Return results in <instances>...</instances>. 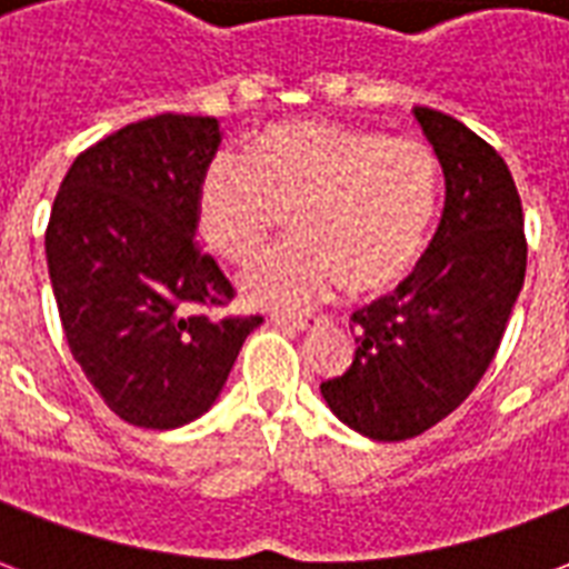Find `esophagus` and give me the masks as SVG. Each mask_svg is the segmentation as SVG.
Instances as JSON below:
<instances>
[{"instance_id": "obj_1", "label": "esophagus", "mask_w": 569, "mask_h": 569, "mask_svg": "<svg viewBox=\"0 0 569 569\" xmlns=\"http://www.w3.org/2000/svg\"><path fill=\"white\" fill-rule=\"evenodd\" d=\"M319 322L316 316H274V325H283L289 331H307Z\"/></svg>"}]
</instances>
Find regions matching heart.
<instances>
[{"label":"heart","mask_w":569,"mask_h":569,"mask_svg":"<svg viewBox=\"0 0 569 569\" xmlns=\"http://www.w3.org/2000/svg\"><path fill=\"white\" fill-rule=\"evenodd\" d=\"M439 208V160L418 140L370 128L289 121L262 130L244 160L217 158L202 176L199 232L217 256L250 262L292 214L298 241L241 274L259 310H303L342 283L379 295L415 271Z\"/></svg>","instance_id":"obj_1"}]
</instances>
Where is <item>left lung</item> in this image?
I'll use <instances>...</instances> for the list:
<instances>
[{"label":"left lung","instance_id":"obj_1","mask_svg":"<svg viewBox=\"0 0 569 569\" xmlns=\"http://www.w3.org/2000/svg\"><path fill=\"white\" fill-rule=\"evenodd\" d=\"M445 172V211L415 274L355 310L352 367L319 385L328 409L372 441L415 439L459 409L492 363L526 283L522 202L489 142L415 107Z\"/></svg>","mask_w":569,"mask_h":569}]
</instances>
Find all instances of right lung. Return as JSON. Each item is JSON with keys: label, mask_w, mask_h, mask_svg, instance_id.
<instances>
[{"label": "right lung", "mask_w": 569, "mask_h": 569, "mask_svg": "<svg viewBox=\"0 0 569 569\" xmlns=\"http://www.w3.org/2000/svg\"><path fill=\"white\" fill-rule=\"evenodd\" d=\"M211 116H151L73 160L47 227V268L73 361L121 420L176 429L220 397L250 319H211L232 286L197 236Z\"/></svg>", "instance_id": "right-lung-1"}]
</instances>
